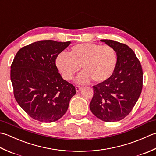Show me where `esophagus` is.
I'll return each mask as SVG.
<instances>
[{"label":"esophagus","mask_w":156,"mask_h":156,"mask_svg":"<svg viewBox=\"0 0 156 156\" xmlns=\"http://www.w3.org/2000/svg\"><path fill=\"white\" fill-rule=\"evenodd\" d=\"M82 88V87H80V86H76V91L77 92L80 91Z\"/></svg>","instance_id":"1"}]
</instances>
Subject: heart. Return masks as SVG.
<instances>
[{
	"instance_id": "obj_1",
	"label": "heart",
	"mask_w": 156,
	"mask_h": 156,
	"mask_svg": "<svg viewBox=\"0 0 156 156\" xmlns=\"http://www.w3.org/2000/svg\"><path fill=\"white\" fill-rule=\"evenodd\" d=\"M117 63V54L111 45L83 43L69 49V55L59 54L55 64L63 78L70 80L80 70L76 78L79 84L88 83L91 80L97 83L105 82L115 72Z\"/></svg>"
}]
</instances>
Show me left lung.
<instances>
[{"label": "left lung", "mask_w": 156, "mask_h": 156, "mask_svg": "<svg viewBox=\"0 0 156 156\" xmlns=\"http://www.w3.org/2000/svg\"><path fill=\"white\" fill-rule=\"evenodd\" d=\"M101 41L115 49L117 63L108 80L93 86L90 108L102 121H119L130 113L140 97L143 71L140 62L129 46L110 39Z\"/></svg>", "instance_id": "obj_1"}]
</instances>
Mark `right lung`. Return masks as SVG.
Masks as SVG:
<instances>
[{
  "instance_id": "obj_1",
  "label": "right lung",
  "mask_w": 156,
  "mask_h": 156,
  "mask_svg": "<svg viewBox=\"0 0 156 156\" xmlns=\"http://www.w3.org/2000/svg\"><path fill=\"white\" fill-rule=\"evenodd\" d=\"M70 41L43 40L20 49L11 66L14 96L35 120L52 122L67 111L74 86L62 78L55 65L59 54Z\"/></svg>"
}]
</instances>
